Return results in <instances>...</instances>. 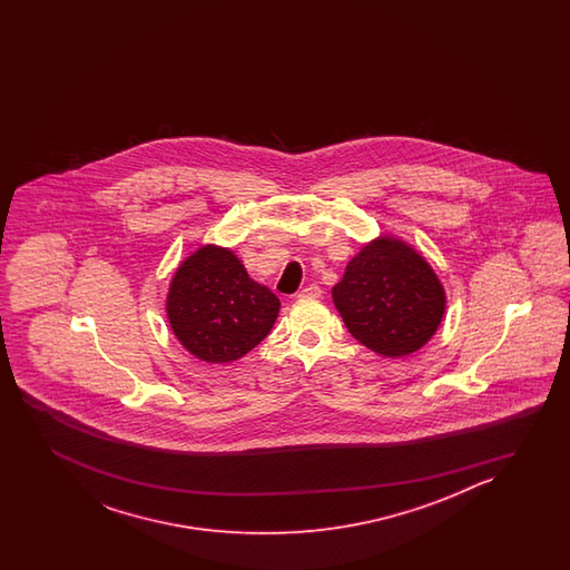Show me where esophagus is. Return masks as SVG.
Returning a JSON list of instances; mask_svg holds the SVG:
<instances>
[{"instance_id": "34e87169", "label": "esophagus", "mask_w": 570, "mask_h": 570, "mask_svg": "<svg viewBox=\"0 0 570 570\" xmlns=\"http://www.w3.org/2000/svg\"><path fill=\"white\" fill-rule=\"evenodd\" d=\"M297 295H299V297H322V287L315 285V283H309V285H305Z\"/></svg>"}]
</instances>
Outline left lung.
<instances>
[{
	"instance_id": "1",
	"label": "left lung",
	"mask_w": 570,
	"mask_h": 570,
	"mask_svg": "<svg viewBox=\"0 0 570 570\" xmlns=\"http://www.w3.org/2000/svg\"><path fill=\"white\" fill-rule=\"evenodd\" d=\"M332 297L352 336L385 356L422 348L446 307L432 267L413 248L391 238L364 246L334 285Z\"/></svg>"
}]
</instances>
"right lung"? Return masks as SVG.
<instances>
[{
    "label": "right lung",
    "instance_id": "add662e5",
    "mask_svg": "<svg viewBox=\"0 0 570 570\" xmlns=\"http://www.w3.org/2000/svg\"><path fill=\"white\" fill-rule=\"evenodd\" d=\"M281 303L226 248L204 246L177 268L167 297L175 336L207 363H230L267 338Z\"/></svg>",
    "mask_w": 570,
    "mask_h": 570
}]
</instances>
